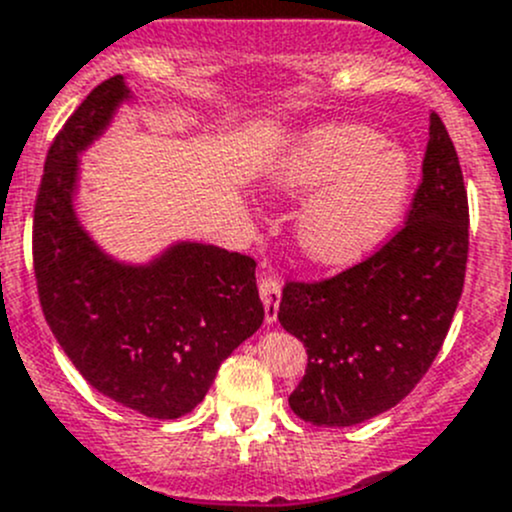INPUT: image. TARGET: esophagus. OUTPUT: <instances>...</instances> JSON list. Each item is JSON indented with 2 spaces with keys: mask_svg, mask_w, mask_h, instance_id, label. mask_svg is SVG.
Listing matches in <instances>:
<instances>
[{
  "mask_svg": "<svg viewBox=\"0 0 512 512\" xmlns=\"http://www.w3.org/2000/svg\"><path fill=\"white\" fill-rule=\"evenodd\" d=\"M260 297L265 304V322L275 324L277 312H280V299H282V285L277 277L262 275L260 277Z\"/></svg>",
  "mask_w": 512,
  "mask_h": 512,
  "instance_id": "34e87169",
  "label": "esophagus"
}]
</instances>
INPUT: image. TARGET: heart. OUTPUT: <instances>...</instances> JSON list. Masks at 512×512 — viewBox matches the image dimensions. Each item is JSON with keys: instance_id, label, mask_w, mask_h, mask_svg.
<instances>
[{"instance_id": "heart-1", "label": "heart", "mask_w": 512, "mask_h": 512, "mask_svg": "<svg viewBox=\"0 0 512 512\" xmlns=\"http://www.w3.org/2000/svg\"><path fill=\"white\" fill-rule=\"evenodd\" d=\"M411 165L371 128L324 126L287 148L270 183L311 195L294 220V240L317 265L342 267L379 245L409 193Z\"/></svg>"}]
</instances>
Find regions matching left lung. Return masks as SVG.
<instances>
[{
    "label": "left lung",
    "instance_id": "1",
    "mask_svg": "<svg viewBox=\"0 0 512 512\" xmlns=\"http://www.w3.org/2000/svg\"><path fill=\"white\" fill-rule=\"evenodd\" d=\"M468 193L446 126L431 113L421 185L406 223L359 265L287 282L277 319L307 347L289 406L314 426L374 418L423 379L463 292Z\"/></svg>",
    "mask_w": 512,
    "mask_h": 512
}]
</instances>
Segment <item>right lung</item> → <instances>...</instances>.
Wrapping results in <instances>:
<instances>
[{"label": "right lung", "instance_id": "obj_1", "mask_svg": "<svg viewBox=\"0 0 512 512\" xmlns=\"http://www.w3.org/2000/svg\"><path fill=\"white\" fill-rule=\"evenodd\" d=\"M128 98L123 76H111L56 133L34 205V275L56 342L96 391L148 418H180L260 329L265 307L252 257L178 242L148 265H126L81 227L79 153Z\"/></svg>", "mask_w": 512, "mask_h": 512}]
</instances>
